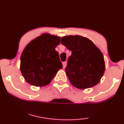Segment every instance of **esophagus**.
<instances>
[{
    "label": "esophagus",
    "instance_id": "obj_1",
    "mask_svg": "<svg viewBox=\"0 0 124 124\" xmlns=\"http://www.w3.org/2000/svg\"><path fill=\"white\" fill-rule=\"evenodd\" d=\"M62 66H63V68H65L66 67V66H67V62H62Z\"/></svg>",
    "mask_w": 124,
    "mask_h": 124
}]
</instances>
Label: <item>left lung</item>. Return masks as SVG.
I'll return each mask as SVG.
<instances>
[{
	"label": "left lung",
	"mask_w": 124,
	"mask_h": 124,
	"mask_svg": "<svg viewBox=\"0 0 124 124\" xmlns=\"http://www.w3.org/2000/svg\"><path fill=\"white\" fill-rule=\"evenodd\" d=\"M61 43L72 51L65 68L70 83L81 89L97 85L105 70L100 50L88 38L78 35L62 37Z\"/></svg>",
	"instance_id": "obj_1"
}]
</instances>
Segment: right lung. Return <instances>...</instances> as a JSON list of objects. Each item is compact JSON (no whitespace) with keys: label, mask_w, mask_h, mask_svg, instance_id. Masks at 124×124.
Returning <instances> with one entry per match:
<instances>
[{"label":"right lung","mask_w":124,"mask_h":124,"mask_svg":"<svg viewBox=\"0 0 124 124\" xmlns=\"http://www.w3.org/2000/svg\"><path fill=\"white\" fill-rule=\"evenodd\" d=\"M60 37L43 33L32 40L20 57V71L27 83L35 86L49 84L62 68L55 48Z\"/></svg>","instance_id":"right-lung-1"}]
</instances>
